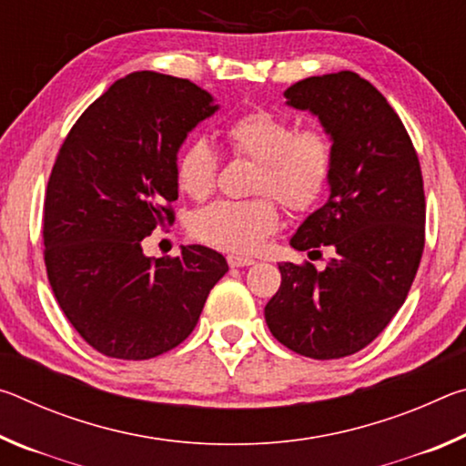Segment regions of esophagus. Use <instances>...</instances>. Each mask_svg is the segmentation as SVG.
Segmentation results:
<instances>
[{"mask_svg":"<svg viewBox=\"0 0 466 466\" xmlns=\"http://www.w3.org/2000/svg\"><path fill=\"white\" fill-rule=\"evenodd\" d=\"M228 265H230V267H248V265H255V258L242 257V255H228Z\"/></svg>","mask_w":466,"mask_h":466,"instance_id":"obj_1","label":"esophagus"}]
</instances>
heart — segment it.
<instances>
[{
	"label": "heart",
	"instance_id": "heart-1",
	"mask_svg": "<svg viewBox=\"0 0 466 466\" xmlns=\"http://www.w3.org/2000/svg\"><path fill=\"white\" fill-rule=\"evenodd\" d=\"M234 157L255 160L252 193L244 201L222 199L197 211L191 232L197 238L230 252H255L279 228V199L283 208L310 211L333 178L335 144L322 127H299L288 115L252 108L224 127ZM219 157L205 139H193L177 157V183L193 199L216 188ZM276 198L273 200L272 197Z\"/></svg>",
	"mask_w": 466,
	"mask_h": 466
}]
</instances>
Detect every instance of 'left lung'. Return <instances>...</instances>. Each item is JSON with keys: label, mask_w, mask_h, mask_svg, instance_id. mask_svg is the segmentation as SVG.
Returning <instances> with one entry per match:
<instances>
[{"label": "left lung", "mask_w": 466, "mask_h": 466, "mask_svg": "<svg viewBox=\"0 0 466 466\" xmlns=\"http://www.w3.org/2000/svg\"><path fill=\"white\" fill-rule=\"evenodd\" d=\"M288 105L317 115L335 144L330 197L304 219L296 250L329 247L325 271L281 263V286L265 306L267 327L312 360L358 353L382 333L411 289L425 244L420 157L403 121L356 72L306 77Z\"/></svg>", "instance_id": "obj_1"}]
</instances>
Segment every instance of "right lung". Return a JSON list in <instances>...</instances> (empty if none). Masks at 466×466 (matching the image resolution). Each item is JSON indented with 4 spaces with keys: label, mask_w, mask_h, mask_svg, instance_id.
<instances>
[{
    "label": "right lung",
    "mask_w": 466,
    "mask_h": 466,
    "mask_svg": "<svg viewBox=\"0 0 466 466\" xmlns=\"http://www.w3.org/2000/svg\"><path fill=\"white\" fill-rule=\"evenodd\" d=\"M218 110L183 77L136 72L116 80L69 129L43 209L46 278L63 314L102 356L149 360L193 333L228 271L191 244L152 258L141 240L175 222L177 152Z\"/></svg>",
    "instance_id": "add662e5"
}]
</instances>
